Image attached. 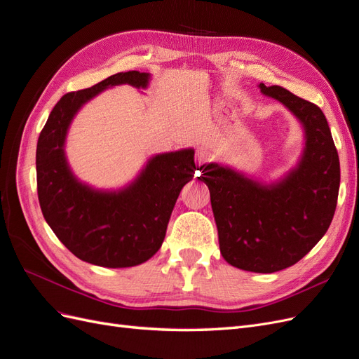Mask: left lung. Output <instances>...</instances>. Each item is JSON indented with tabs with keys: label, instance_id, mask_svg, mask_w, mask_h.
I'll use <instances>...</instances> for the list:
<instances>
[{
	"label": "left lung",
	"instance_id": "1",
	"mask_svg": "<svg viewBox=\"0 0 359 359\" xmlns=\"http://www.w3.org/2000/svg\"><path fill=\"white\" fill-rule=\"evenodd\" d=\"M259 86L304 126L299 165L273 186L217 163L203 165L199 180L210 189L223 257L232 266L268 274L295 265L328 231L339 198L340 161L319 106L277 85Z\"/></svg>",
	"mask_w": 359,
	"mask_h": 359
}]
</instances>
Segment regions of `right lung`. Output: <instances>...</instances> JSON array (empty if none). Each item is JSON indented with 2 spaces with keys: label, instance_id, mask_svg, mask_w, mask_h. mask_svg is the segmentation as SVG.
I'll return each instance as SVG.
<instances>
[{
  "label": "right lung",
  "instance_id": "1",
  "mask_svg": "<svg viewBox=\"0 0 359 359\" xmlns=\"http://www.w3.org/2000/svg\"><path fill=\"white\" fill-rule=\"evenodd\" d=\"M149 74L116 73L91 88L64 94L53 106L36 151L37 194L43 217L58 240L85 262L127 268L145 262L161 247L181 189L193 178L194 151L151 158L145 170L118 193L95 191L73 177L64 140L74 114L107 86L147 88Z\"/></svg>",
  "mask_w": 359,
  "mask_h": 359
}]
</instances>
